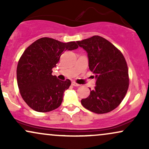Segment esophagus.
<instances>
[{"label":"esophagus","instance_id":"1","mask_svg":"<svg viewBox=\"0 0 149 149\" xmlns=\"http://www.w3.org/2000/svg\"><path fill=\"white\" fill-rule=\"evenodd\" d=\"M72 85H73V86H76V87H78V86H80V85H79V84H78V83H75V82H73V83H72Z\"/></svg>","mask_w":149,"mask_h":149}]
</instances>
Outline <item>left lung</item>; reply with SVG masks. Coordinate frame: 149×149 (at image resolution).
I'll use <instances>...</instances> for the list:
<instances>
[{
  "label": "left lung",
  "mask_w": 149,
  "mask_h": 149,
  "mask_svg": "<svg viewBox=\"0 0 149 149\" xmlns=\"http://www.w3.org/2000/svg\"><path fill=\"white\" fill-rule=\"evenodd\" d=\"M76 42L88 53L89 69L96 78V86L81 100L82 105L95 113L111 111L121 103L129 87L124 56L111 42L99 36Z\"/></svg>",
  "instance_id": "1"
}]
</instances>
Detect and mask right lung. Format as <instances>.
Instances as JSON below:
<instances>
[{
    "mask_svg": "<svg viewBox=\"0 0 149 149\" xmlns=\"http://www.w3.org/2000/svg\"><path fill=\"white\" fill-rule=\"evenodd\" d=\"M78 47L76 42L41 38L25 49L17 64V80L22 97L33 110L49 112L61 105L71 80H59L52 69L64 52Z\"/></svg>",
    "mask_w": 149,
    "mask_h": 149,
    "instance_id": "obj_1",
    "label": "right lung"
}]
</instances>
